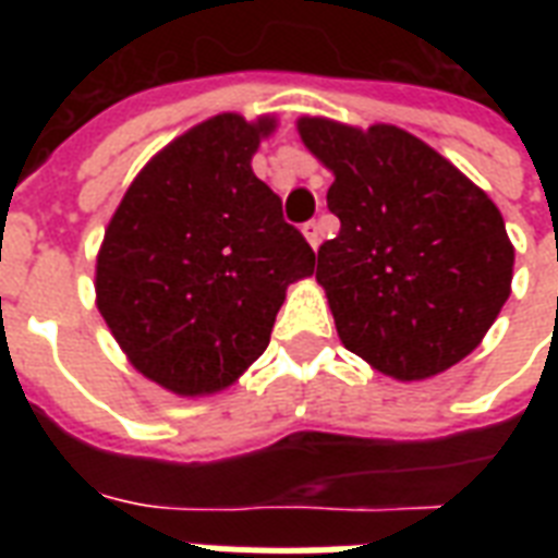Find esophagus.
Instances as JSON below:
<instances>
[{
  "label": "esophagus",
  "instance_id": "1",
  "mask_svg": "<svg viewBox=\"0 0 558 558\" xmlns=\"http://www.w3.org/2000/svg\"><path fill=\"white\" fill-rule=\"evenodd\" d=\"M304 236H306V243H310L315 248V245L322 243V226H318L315 219L304 222Z\"/></svg>",
  "mask_w": 558,
  "mask_h": 558
}]
</instances>
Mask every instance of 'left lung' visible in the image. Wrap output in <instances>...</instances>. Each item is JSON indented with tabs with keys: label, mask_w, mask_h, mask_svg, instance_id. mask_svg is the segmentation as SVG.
Here are the masks:
<instances>
[{
	"label": "left lung",
	"mask_w": 558,
	"mask_h": 558,
	"mask_svg": "<svg viewBox=\"0 0 558 558\" xmlns=\"http://www.w3.org/2000/svg\"><path fill=\"white\" fill-rule=\"evenodd\" d=\"M298 130L336 177L327 208L341 228L318 248L315 278L344 348L405 381L458 365L510 298L501 210L399 126L301 118Z\"/></svg>",
	"instance_id": "obj_1"
}]
</instances>
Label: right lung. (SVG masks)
<instances>
[{
	"label": "right lung",
	"mask_w": 558,
	"mask_h": 558,
	"mask_svg": "<svg viewBox=\"0 0 558 558\" xmlns=\"http://www.w3.org/2000/svg\"><path fill=\"white\" fill-rule=\"evenodd\" d=\"M269 118L217 116L135 177L98 254V310L138 371L196 397L228 388L269 348L287 287L315 252L252 173Z\"/></svg>",
	"instance_id": "right-lung-1"
}]
</instances>
